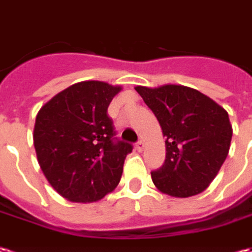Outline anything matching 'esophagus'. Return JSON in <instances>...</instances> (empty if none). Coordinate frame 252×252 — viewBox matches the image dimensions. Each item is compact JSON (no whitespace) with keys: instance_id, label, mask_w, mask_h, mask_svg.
<instances>
[{"instance_id":"1","label":"esophagus","mask_w":252,"mask_h":252,"mask_svg":"<svg viewBox=\"0 0 252 252\" xmlns=\"http://www.w3.org/2000/svg\"><path fill=\"white\" fill-rule=\"evenodd\" d=\"M143 148H145V142H143V140H138V142H136V150H138V152H142Z\"/></svg>"}]
</instances>
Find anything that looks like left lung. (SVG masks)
I'll list each match as a JSON object with an SVG mask.
<instances>
[{"instance_id": "1", "label": "left lung", "mask_w": 252, "mask_h": 252, "mask_svg": "<svg viewBox=\"0 0 252 252\" xmlns=\"http://www.w3.org/2000/svg\"><path fill=\"white\" fill-rule=\"evenodd\" d=\"M135 90L155 113L165 136V161L152 171L156 188L174 197L204 191L229 153L233 131L226 110L184 85Z\"/></svg>"}]
</instances>
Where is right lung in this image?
I'll return each mask as SVG.
<instances>
[{
  "instance_id": "right-lung-1",
  "label": "right lung",
  "mask_w": 252,
  "mask_h": 252,
  "mask_svg": "<svg viewBox=\"0 0 252 252\" xmlns=\"http://www.w3.org/2000/svg\"><path fill=\"white\" fill-rule=\"evenodd\" d=\"M121 87L83 81L37 114L34 148L48 182L70 201L92 203L114 190L133 146L116 136L107 107Z\"/></svg>"
}]
</instances>
